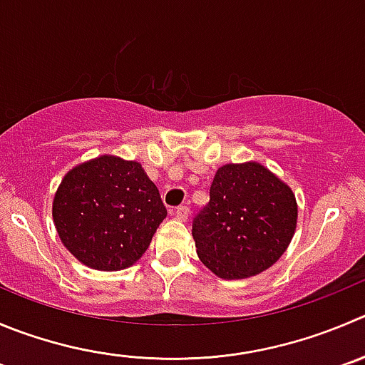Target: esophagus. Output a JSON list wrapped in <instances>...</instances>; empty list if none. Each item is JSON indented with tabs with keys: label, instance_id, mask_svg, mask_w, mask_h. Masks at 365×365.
Returning a JSON list of instances; mask_svg holds the SVG:
<instances>
[{
	"label": "esophagus",
	"instance_id": "obj_1",
	"mask_svg": "<svg viewBox=\"0 0 365 365\" xmlns=\"http://www.w3.org/2000/svg\"><path fill=\"white\" fill-rule=\"evenodd\" d=\"M172 213H173V217L179 218V220H186L190 215V207L188 206H177Z\"/></svg>",
	"mask_w": 365,
	"mask_h": 365
}]
</instances>
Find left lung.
Returning <instances> with one entry per match:
<instances>
[{
  "label": "left lung",
  "instance_id": "8db88e82",
  "mask_svg": "<svg viewBox=\"0 0 365 365\" xmlns=\"http://www.w3.org/2000/svg\"><path fill=\"white\" fill-rule=\"evenodd\" d=\"M297 202L289 185L259 163L224 165L210 202L193 218L200 262L224 279L256 276L281 258L294 237Z\"/></svg>",
  "mask_w": 365,
  "mask_h": 365
}]
</instances>
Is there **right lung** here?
Here are the masks:
<instances>
[{
  "mask_svg": "<svg viewBox=\"0 0 365 365\" xmlns=\"http://www.w3.org/2000/svg\"><path fill=\"white\" fill-rule=\"evenodd\" d=\"M51 213L58 238L78 262L121 270L143 256L166 207L140 163L100 155L66 173Z\"/></svg>",
  "mask_w": 365,
  "mask_h": 365,
  "instance_id": "1",
  "label": "right lung"
}]
</instances>
